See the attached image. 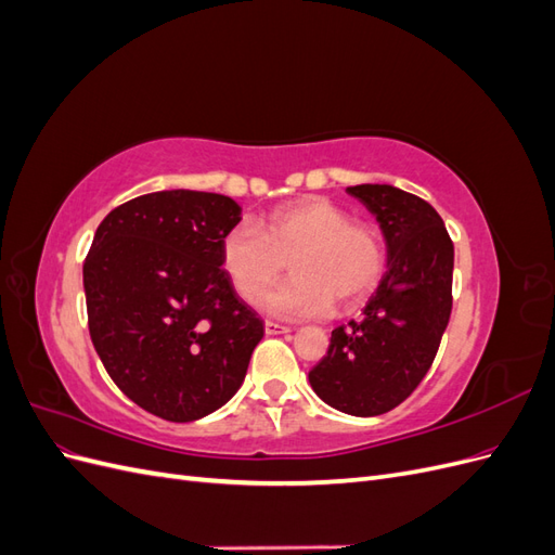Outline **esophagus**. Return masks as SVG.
Segmentation results:
<instances>
[{"label": "esophagus", "instance_id": "obj_1", "mask_svg": "<svg viewBox=\"0 0 555 555\" xmlns=\"http://www.w3.org/2000/svg\"><path fill=\"white\" fill-rule=\"evenodd\" d=\"M263 328H266V335H282V333H289V326L278 324V322H271V319H268V322L263 324Z\"/></svg>", "mask_w": 555, "mask_h": 555}]
</instances>
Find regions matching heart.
Wrapping results in <instances>:
<instances>
[{
  "label": "heart",
  "mask_w": 555,
  "mask_h": 555,
  "mask_svg": "<svg viewBox=\"0 0 555 555\" xmlns=\"http://www.w3.org/2000/svg\"><path fill=\"white\" fill-rule=\"evenodd\" d=\"M295 275L262 291L286 267ZM222 268L233 292L278 317H324L361 306L384 273L386 251L379 231L351 220L326 196H306L275 208L263 227L241 222L220 243Z\"/></svg>",
  "instance_id": "b5f03b06"
}]
</instances>
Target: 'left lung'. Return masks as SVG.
I'll list each match as a JSON object with an SVG mask.
<instances>
[{"instance_id": "left-lung-1", "label": "left lung", "mask_w": 555, "mask_h": 555, "mask_svg": "<svg viewBox=\"0 0 555 555\" xmlns=\"http://www.w3.org/2000/svg\"><path fill=\"white\" fill-rule=\"evenodd\" d=\"M347 192L377 217L389 271L363 319L331 333L326 357L308 377L331 408L377 416L412 396L438 354L453 300V243L424 198L391 184H357Z\"/></svg>"}]
</instances>
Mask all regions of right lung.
<instances>
[{"mask_svg": "<svg viewBox=\"0 0 555 555\" xmlns=\"http://www.w3.org/2000/svg\"><path fill=\"white\" fill-rule=\"evenodd\" d=\"M236 201L192 190L113 208L82 263L90 338L129 400L194 422L241 389L263 322L233 292L220 243Z\"/></svg>", "mask_w": 555, "mask_h": 555, "instance_id": "1", "label": "right lung"}]
</instances>
